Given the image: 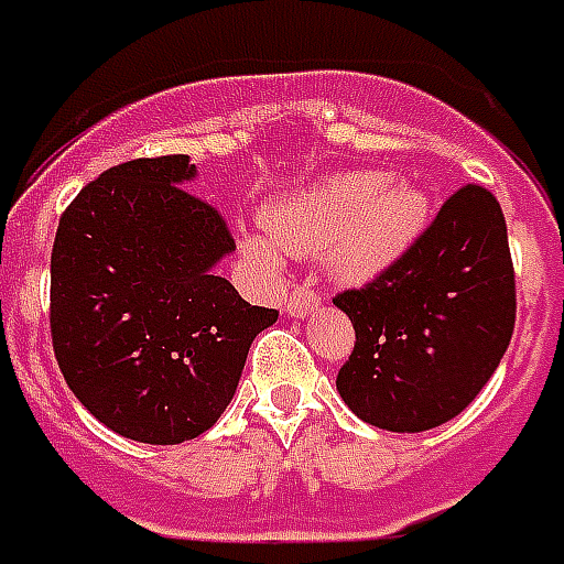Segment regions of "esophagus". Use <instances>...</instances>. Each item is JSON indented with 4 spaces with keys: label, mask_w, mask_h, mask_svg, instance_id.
Listing matches in <instances>:
<instances>
[{
    "label": "esophagus",
    "mask_w": 564,
    "mask_h": 564,
    "mask_svg": "<svg viewBox=\"0 0 564 564\" xmlns=\"http://www.w3.org/2000/svg\"><path fill=\"white\" fill-rule=\"evenodd\" d=\"M319 308V296L311 288H294L285 300V314L294 319H303Z\"/></svg>",
    "instance_id": "34e87169"
}]
</instances>
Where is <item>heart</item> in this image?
I'll return each mask as SVG.
<instances>
[{
	"instance_id": "obj_1",
	"label": "heart",
	"mask_w": 564,
	"mask_h": 564,
	"mask_svg": "<svg viewBox=\"0 0 564 564\" xmlns=\"http://www.w3.org/2000/svg\"><path fill=\"white\" fill-rule=\"evenodd\" d=\"M431 200L425 188L390 180L384 171H344L279 197L264 212L273 241L247 236L245 250L276 268L279 250L323 253L328 273L344 282H369L390 270L425 232Z\"/></svg>"
}]
</instances>
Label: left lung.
Returning a JSON list of instances; mask_svg holds the SVG:
<instances>
[{"mask_svg":"<svg viewBox=\"0 0 564 564\" xmlns=\"http://www.w3.org/2000/svg\"><path fill=\"white\" fill-rule=\"evenodd\" d=\"M355 326L337 393L369 425L419 434L475 402L516 326L507 220L484 186H463L393 268L344 291Z\"/></svg>","mask_w":564,"mask_h":564,"instance_id":"8db88e82","label":"left lung"}]
</instances>
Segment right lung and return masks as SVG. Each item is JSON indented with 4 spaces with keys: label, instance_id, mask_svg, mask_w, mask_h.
Instances as JSON below:
<instances>
[{
    "label": "right lung",
    "instance_id": "1",
    "mask_svg": "<svg viewBox=\"0 0 564 564\" xmlns=\"http://www.w3.org/2000/svg\"><path fill=\"white\" fill-rule=\"evenodd\" d=\"M195 174L186 154L104 171L66 206L52 247L57 367L101 425L148 445L209 431L279 317L215 276L236 241L183 188Z\"/></svg>",
    "mask_w": 564,
    "mask_h": 564
}]
</instances>
